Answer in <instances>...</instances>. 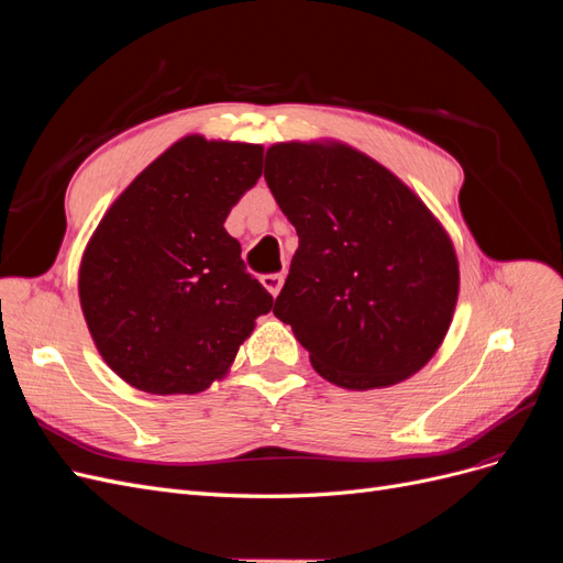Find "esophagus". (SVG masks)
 Listing matches in <instances>:
<instances>
[{
  "label": "esophagus",
  "mask_w": 563,
  "mask_h": 563,
  "mask_svg": "<svg viewBox=\"0 0 563 563\" xmlns=\"http://www.w3.org/2000/svg\"><path fill=\"white\" fill-rule=\"evenodd\" d=\"M261 284L272 294V298H275L282 291V286H284V275H263Z\"/></svg>",
  "instance_id": "esophagus-1"
}]
</instances>
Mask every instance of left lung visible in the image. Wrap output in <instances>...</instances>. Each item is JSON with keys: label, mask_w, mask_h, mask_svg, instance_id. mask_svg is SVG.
I'll return each instance as SVG.
<instances>
[{"label": "left lung", "mask_w": 563, "mask_h": 563, "mask_svg": "<svg viewBox=\"0 0 563 563\" xmlns=\"http://www.w3.org/2000/svg\"><path fill=\"white\" fill-rule=\"evenodd\" d=\"M265 180L300 240L272 312L314 371L360 391L416 376L444 343L460 291L441 220L343 141L269 145Z\"/></svg>", "instance_id": "obj_1"}]
</instances>
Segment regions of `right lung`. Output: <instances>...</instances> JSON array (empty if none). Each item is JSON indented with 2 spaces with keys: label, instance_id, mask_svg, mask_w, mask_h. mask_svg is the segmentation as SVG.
I'll return each mask as SVG.
<instances>
[{
  "label": "right lung",
  "instance_id": "1",
  "mask_svg": "<svg viewBox=\"0 0 563 563\" xmlns=\"http://www.w3.org/2000/svg\"><path fill=\"white\" fill-rule=\"evenodd\" d=\"M263 145L190 133L135 176L79 263L93 345L147 395H199L223 380L272 296L225 218L258 183Z\"/></svg>",
  "mask_w": 563,
  "mask_h": 563
}]
</instances>
